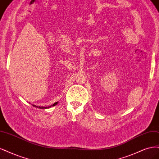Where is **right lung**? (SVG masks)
<instances>
[{
	"label": "right lung",
	"instance_id": "right-lung-1",
	"mask_svg": "<svg viewBox=\"0 0 159 159\" xmlns=\"http://www.w3.org/2000/svg\"><path fill=\"white\" fill-rule=\"evenodd\" d=\"M57 103H58V102H55V103H54L53 105L50 106H48V107H47V106H45V107H43V106H36V105H34V104H32V106H33L34 107H37V108H40V109H47V108H49V107H52V106H55V105H57Z\"/></svg>",
	"mask_w": 159,
	"mask_h": 159
}]
</instances>
